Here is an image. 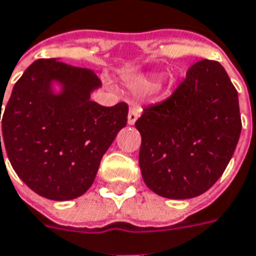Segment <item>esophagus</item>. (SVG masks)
I'll return each mask as SVG.
<instances>
[{
  "label": "esophagus",
  "mask_w": 256,
  "mask_h": 256,
  "mask_svg": "<svg viewBox=\"0 0 256 256\" xmlns=\"http://www.w3.org/2000/svg\"><path fill=\"white\" fill-rule=\"evenodd\" d=\"M140 108L138 106V104H134V106H131V108H130V113H128V124L130 125H134L135 122H136V120L139 118V116H140Z\"/></svg>",
  "instance_id": "1"
}]
</instances>
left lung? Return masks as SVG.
<instances>
[{
	"label": "left lung",
	"mask_w": 256,
	"mask_h": 256,
	"mask_svg": "<svg viewBox=\"0 0 256 256\" xmlns=\"http://www.w3.org/2000/svg\"><path fill=\"white\" fill-rule=\"evenodd\" d=\"M148 189L174 200L206 193L222 176L241 134L238 95L224 66L197 62L166 100L135 122Z\"/></svg>",
	"instance_id": "left-lung-1"
}]
</instances>
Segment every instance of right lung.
<instances>
[{"mask_svg":"<svg viewBox=\"0 0 256 256\" xmlns=\"http://www.w3.org/2000/svg\"><path fill=\"white\" fill-rule=\"evenodd\" d=\"M100 86L92 70L59 59L36 60L14 86L2 117L5 154L37 194L67 201L92 186L128 116L126 103L104 108L90 100Z\"/></svg>","mask_w":256,"mask_h":256,"instance_id":"obj_1","label":"right lung"}]
</instances>
